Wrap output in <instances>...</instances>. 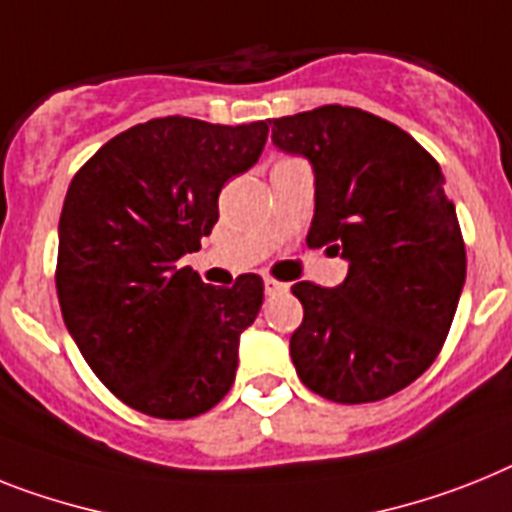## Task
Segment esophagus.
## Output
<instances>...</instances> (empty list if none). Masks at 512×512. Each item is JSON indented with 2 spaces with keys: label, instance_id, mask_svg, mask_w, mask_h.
Segmentation results:
<instances>
[{
  "label": "esophagus",
  "instance_id": "esophagus-1",
  "mask_svg": "<svg viewBox=\"0 0 512 512\" xmlns=\"http://www.w3.org/2000/svg\"><path fill=\"white\" fill-rule=\"evenodd\" d=\"M289 291V283H281L276 278H265V294L276 296V294H286Z\"/></svg>",
  "mask_w": 512,
  "mask_h": 512
}]
</instances>
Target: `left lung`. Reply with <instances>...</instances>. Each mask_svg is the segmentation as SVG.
I'll return each mask as SVG.
<instances>
[{
	"instance_id": "1",
	"label": "left lung",
	"mask_w": 512,
	"mask_h": 512,
	"mask_svg": "<svg viewBox=\"0 0 512 512\" xmlns=\"http://www.w3.org/2000/svg\"><path fill=\"white\" fill-rule=\"evenodd\" d=\"M270 124L273 145L315 174L307 244L349 263L336 289L291 286L304 307L289 343L296 375L328 401H382L435 362L466 283L440 163L409 132L351 106Z\"/></svg>"
}]
</instances>
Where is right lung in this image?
Segmentation results:
<instances>
[{"label":"right lung","mask_w":512,"mask_h":512,"mask_svg":"<svg viewBox=\"0 0 512 512\" xmlns=\"http://www.w3.org/2000/svg\"><path fill=\"white\" fill-rule=\"evenodd\" d=\"M268 122L163 117L111 137L72 179L59 218L57 296L64 325L119 401L190 419L229 393L239 336L263 307V278L231 289L179 257L218 221V195L260 158Z\"/></svg>","instance_id":"obj_1"}]
</instances>
